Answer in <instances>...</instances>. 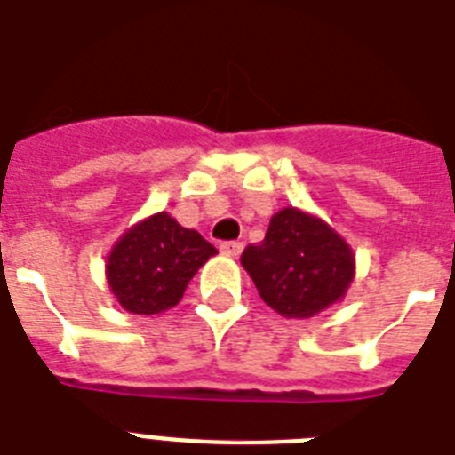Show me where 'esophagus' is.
I'll list each match as a JSON object with an SVG mask.
<instances>
[{
	"mask_svg": "<svg viewBox=\"0 0 455 455\" xmlns=\"http://www.w3.org/2000/svg\"><path fill=\"white\" fill-rule=\"evenodd\" d=\"M220 251L225 255H230V258H236V255L243 251V243L242 242H223L220 243Z\"/></svg>",
	"mask_w": 455,
	"mask_h": 455,
	"instance_id": "obj_1",
	"label": "esophagus"
}]
</instances>
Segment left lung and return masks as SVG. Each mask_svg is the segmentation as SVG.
<instances>
[{
	"instance_id": "obj_1",
	"label": "left lung",
	"mask_w": 455,
	"mask_h": 455,
	"mask_svg": "<svg viewBox=\"0 0 455 455\" xmlns=\"http://www.w3.org/2000/svg\"><path fill=\"white\" fill-rule=\"evenodd\" d=\"M242 265L276 314L311 318L347 295L355 255L325 220L286 206L272 216L265 239L243 249Z\"/></svg>"
}]
</instances>
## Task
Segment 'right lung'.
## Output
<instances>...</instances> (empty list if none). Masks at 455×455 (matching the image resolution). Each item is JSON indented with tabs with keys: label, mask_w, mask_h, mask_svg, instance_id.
Listing matches in <instances>:
<instances>
[{
	"label": "right lung",
	"mask_w": 455,
	"mask_h": 455,
	"mask_svg": "<svg viewBox=\"0 0 455 455\" xmlns=\"http://www.w3.org/2000/svg\"><path fill=\"white\" fill-rule=\"evenodd\" d=\"M219 251L200 232L153 213L120 236L107 258V281L130 314L151 316L181 302L197 269Z\"/></svg>",
	"instance_id": "add662e5"
}]
</instances>
